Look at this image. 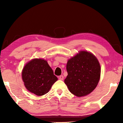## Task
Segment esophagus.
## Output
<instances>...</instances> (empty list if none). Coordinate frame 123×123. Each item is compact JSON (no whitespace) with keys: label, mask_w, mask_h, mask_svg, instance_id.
Wrapping results in <instances>:
<instances>
[{"label":"esophagus","mask_w":123,"mask_h":123,"mask_svg":"<svg viewBox=\"0 0 123 123\" xmlns=\"http://www.w3.org/2000/svg\"><path fill=\"white\" fill-rule=\"evenodd\" d=\"M59 79L60 80H63V79H64V77L62 75H60V76H59Z\"/></svg>","instance_id":"34e87169"}]
</instances>
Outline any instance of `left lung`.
Returning a JSON list of instances; mask_svg holds the SVG:
<instances>
[{
  "mask_svg": "<svg viewBox=\"0 0 123 123\" xmlns=\"http://www.w3.org/2000/svg\"><path fill=\"white\" fill-rule=\"evenodd\" d=\"M64 80L69 91L77 97L87 96L95 89L100 77V66L96 57L81 51L68 60Z\"/></svg>",
  "mask_w": 123,
  "mask_h": 123,
  "instance_id": "1",
  "label": "left lung"
}]
</instances>
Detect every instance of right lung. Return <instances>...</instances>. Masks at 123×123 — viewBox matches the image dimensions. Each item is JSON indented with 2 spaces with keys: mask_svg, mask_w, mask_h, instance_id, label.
<instances>
[{
  "mask_svg": "<svg viewBox=\"0 0 123 123\" xmlns=\"http://www.w3.org/2000/svg\"><path fill=\"white\" fill-rule=\"evenodd\" d=\"M22 75L26 88L38 96L48 93L57 80L48 62L41 59L28 62L23 68Z\"/></svg>",
  "mask_w": 123,
  "mask_h": 123,
  "instance_id": "right-lung-1",
  "label": "right lung"
}]
</instances>
